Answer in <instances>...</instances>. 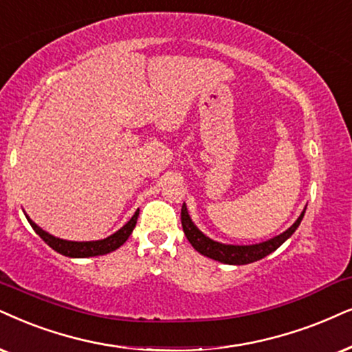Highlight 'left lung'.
Wrapping results in <instances>:
<instances>
[{
	"label": "left lung",
	"mask_w": 352,
	"mask_h": 352,
	"mask_svg": "<svg viewBox=\"0 0 352 352\" xmlns=\"http://www.w3.org/2000/svg\"><path fill=\"white\" fill-rule=\"evenodd\" d=\"M304 212L305 209L302 211L299 219H297L286 232L268 240V242L256 243V245H226V243H219L208 239L206 235L199 232L197 226L191 222L185 204L182 206V228H184V232L186 235V239H188V242L193 245L195 250L201 253V255L212 258V260L221 261V263L226 265H247L261 260V258L273 253L276 248L281 247L283 243L296 232V229L299 228L302 217H304Z\"/></svg>",
	"instance_id": "1"
}]
</instances>
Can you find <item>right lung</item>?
<instances>
[{
	"mask_svg": "<svg viewBox=\"0 0 352 352\" xmlns=\"http://www.w3.org/2000/svg\"><path fill=\"white\" fill-rule=\"evenodd\" d=\"M138 214H140V209L133 214V217L126 224L123 226L118 232H115L110 237H107L104 240H96V242H69V240H63L53 237L45 230H42L38 228L35 222H32L28 217L29 224L32 226V229L38 234V237L47 243L48 247H52L53 250L61 253L65 256H71V258H86V256H97V255H105V253H110L113 250H117L118 247H122L124 242H126L128 237H130L133 229H135L136 221H138Z\"/></svg>",
	"mask_w": 352,
	"mask_h": 352,
	"instance_id": "obj_1",
	"label": "right lung"
}]
</instances>
